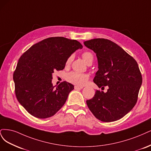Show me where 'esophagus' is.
<instances>
[{"instance_id":"obj_1","label":"esophagus","mask_w":151,"mask_h":151,"mask_svg":"<svg viewBox=\"0 0 151 151\" xmlns=\"http://www.w3.org/2000/svg\"><path fill=\"white\" fill-rule=\"evenodd\" d=\"M75 89H76V90H77V89H82L83 88V86H77V85H75Z\"/></svg>"}]
</instances>
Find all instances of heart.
I'll return each mask as SVG.
<instances>
[{
    "mask_svg": "<svg viewBox=\"0 0 151 151\" xmlns=\"http://www.w3.org/2000/svg\"><path fill=\"white\" fill-rule=\"evenodd\" d=\"M81 56L87 65L89 64L91 62H93V56L90 52H84L81 55ZM73 60V56L71 55L67 58L65 63V66L66 67L70 66ZM66 80L68 81L74 85L78 86H83L88 81V76L85 73H81L73 71L70 73L69 74H68L66 76Z\"/></svg>",
    "mask_w": 151,
    "mask_h": 151,
    "instance_id": "b5f03b06",
    "label": "heart"
}]
</instances>
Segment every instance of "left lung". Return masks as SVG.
<instances>
[{
	"label": "left lung",
	"instance_id": "left-lung-1",
	"mask_svg": "<svg viewBox=\"0 0 151 151\" xmlns=\"http://www.w3.org/2000/svg\"><path fill=\"white\" fill-rule=\"evenodd\" d=\"M93 50L98 60L99 70L93 82L107 91L96 90L86 100L90 110L96 119L105 122L119 120L137 103L142 78L137 61L116 43L103 38L84 42Z\"/></svg>",
	"mask_w": 151,
	"mask_h": 151
}]
</instances>
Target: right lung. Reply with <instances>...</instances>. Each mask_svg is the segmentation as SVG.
<instances>
[{"label":"right lung","instance_id":"right-lung-1","mask_svg":"<svg viewBox=\"0 0 151 151\" xmlns=\"http://www.w3.org/2000/svg\"><path fill=\"white\" fill-rule=\"evenodd\" d=\"M82 47L76 40L52 37L32 45L20 57L13 75L15 93L31 115L46 119L64 105L74 86L63 81L55 88L52 73L64 69L67 58Z\"/></svg>","mask_w":151,"mask_h":151}]
</instances>
